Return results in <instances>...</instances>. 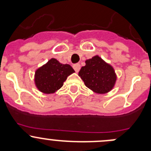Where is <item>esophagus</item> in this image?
Returning a JSON list of instances; mask_svg holds the SVG:
<instances>
[{"instance_id":"esophagus-1","label":"esophagus","mask_w":151,"mask_h":151,"mask_svg":"<svg viewBox=\"0 0 151 151\" xmlns=\"http://www.w3.org/2000/svg\"><path fill=\"white\" fill-rule=\"evenodd\" d=\"M73 68H74V69L75 70L76 72H78V71L80 70V68H81V67H80V64L77 63V64L74 65V66H73Z\"/></svg>"}]
</instances>
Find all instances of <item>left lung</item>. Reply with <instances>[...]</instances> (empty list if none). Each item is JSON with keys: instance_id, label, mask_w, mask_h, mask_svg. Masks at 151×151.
<instances>
[{"instance_id": "obj_1", "label": "left lung", "mask_w": 151, "mask_h": 151, "mask_svg": "<svg viewBox=\"0 0 151 151\" xmlns=\"http://www.w3.org/2000/svg\"><path fill=\"white\" fill-rule=\"evenodd\" d=\"M78 75L87 88L99 94L112 91L117 80L113 67L99 55L85 60V66L82 67Z\"/></svg>"}]
</instances>
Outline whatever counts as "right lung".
Listing matches in <instances>:
<instances>
[{"label": "right lung", "mask_w": 151, "mask_h": 151, "mask_svg": "<svg viewBox=\"0 0 151 151\" xmlns=\"http://www.w3.org/2000/svg\"><path fill=\"white\" fill-rule=\"evenodd\" d=\"M74 72L75 71L70 65L63 64L57 59L51 58L36 70L35 85L43 93H54L63 86L67 77Z\"/></svg>", "instance_id": "obj_1"}]
</instances>
